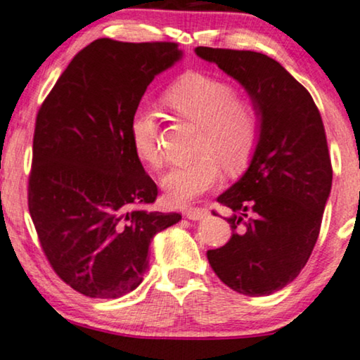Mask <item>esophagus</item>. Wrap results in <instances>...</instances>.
<instances>
[{
    "mask_svg": "<svg viewBox=\"0 0 360 360\" xmlns=\"http://www.w3.org/2000/svg\"><path fill=\"white\" fill-rule=\"evenodd\" d=\"M210 214V211L206 208H188L185 210V216L188 219H203Z\"/></svg>",
    "mask_w": 360,
    "mask_h": 360,
    "instance_id": "obj_1",
    "label": "esophagus"
}]
</instances>
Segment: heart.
<instances>
[{"label": "heart", "instance_id": "1", "mask_svg": "<svg viewBox=\"0 0 360 360\" xmlns=\"http://www.w3.org/2000/svg\"><path fill=\"white\" fill-rule=\"evenodd\" d=\"M164 105L185 120L201 126L198 157L175 165L160 185L170 203L184 206L221 180V165L243 170L252 159L260 136V115L252 100L236 95L223 78L203 72H186L170 83ZM129 139L136 155L149 167L162 164L159 121L149 108H139L129 121Z\"/></svg>", "mask_w": 360, "mask_h": 360}]
</instances>
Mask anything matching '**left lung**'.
<instances>
[{"label":"left lung","mask_w":360,"mask_h":360,"mask_svg":"<svg viewBox=\"0 0 360 360\" xmlns=\"http://www.w3.org/2000/svg\"><path fill=\"white\" fill-rule=\"evenodd\" d=\"M196 56L236 78L260 115V136L243 179L218 196L233 211L223 248L206 252L223 283L262 297L298 277L321 229L333 167L311 95L260 52L196 47ZM216 214V211H213Z\"/></svg>","instance_id":"8db88e82"}]
</instances>
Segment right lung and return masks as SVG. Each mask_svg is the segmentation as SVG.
<instances>
[{
    "mask_svg": "<svg viewBox=\"0 0 360 360\" xmlns=\"http://www.w3.org/2000/svg\"><path fill=\"white\" fill-rule=\"evenodd\" d=\"M180 57L175 42L96 39L39 108L29 213L53 272L85 297L132 292L149 265L152 238L181 219L142 208L159 191L129 139L149 83Z\"/></svg>",
    "mask_w": 360,
    "mask_h": 360,
    "instance_id": "1",
    "label": "right lung"
}]
</instances>
